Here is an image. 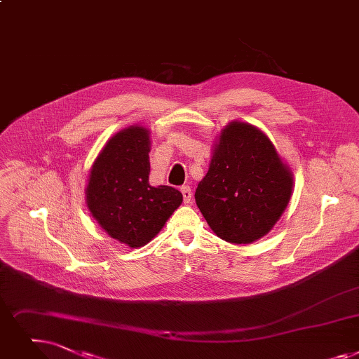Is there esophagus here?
I'll use <instances>...</instances> for the list:
<instances>
[{
	"mask_svg": "<svg viewBox=\"0 0 359 359\" xmlns=\"http://www.w3.org/2000/svg\"><path fill=\"white\" fill-rule=\"evenodd\" d=\"M180 192H182V195H183L184 204H191V201H192V191H191L189 186H182Z\"/></svg>",
	"mask_w": 359,
	"mask_h": 359,
	"instance_id": "34e87169",
	"label": "esophagus"
}]
</instances>
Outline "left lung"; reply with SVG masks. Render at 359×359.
Masks as SVG:
<instances>
[{"label": "left lung", "mask_w": 359, "mask_h": 359, "mask_svg": "<svg viewBox=\"0 0 359 359\" xmlns=\"http://www.w3.org/2000/svg\"><path fill=\"white\" fill-rule=\"evenodd\" d=\"M293 189V173L270 137L245 121H230L217 136L195 201L215 235L252 243L274 227Z\"/></svg>", "instance_id": "8db88e82"}]
</instances>
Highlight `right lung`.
Instances as JSON below:
<instances>
[{"instance_id": "right-lung-1", "label": "right lung", "mask_w": 359, "mask_h": 359, "mask_svg": "<svg viewBox=\"0 0 359 359\" xmlns=\"http://www.w3.org/2000/svg\"><path fill=\"white\" fill-rule=\"evenodd\" d=\"M149 129L120 130L100 151L85 188L92 217L108 236L130 248L157 236L183 201L171 186L149 184Z\"/></svg>"}]
</instances>
